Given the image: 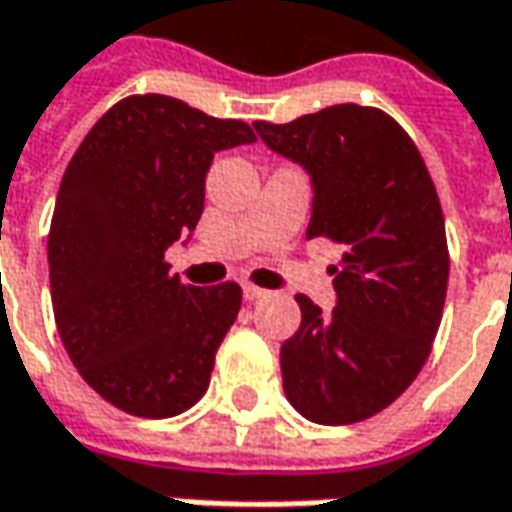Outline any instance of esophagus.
Here are the masks:
<instances>
[{"label": "esophagus", "instance_id": "esophagus-1", "mask_svg": "<svg viewBox=\"0 0 512 512\" xmlns=\"http://www.w3.org/2000/svg\"><path fill=\"white\" fill-rule=\"evenodd\" d=\"M242 290H245V301H259V298L267 296V290H264V287H256V284H250V281L242 284Z\"/></svg>", "mask_w": 512, "mask_h": 512}]
</instances>
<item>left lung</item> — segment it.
Instances as JSON below:
<instances>
[{"instance_id":"1","label":"left lung","mask_w":512,"mask_h":512,"mask_svg":"<svg viewBox=\"0 0 512 512\" xmlns=\"http://www.w3.org/2000/svg\"><path fill=\"white\" fill-rule=\"evenodd\" d=\"M253 126L312 174L307 239L344 245L332 267L338 307L296 296L301 327L281 344L284 394L312 423L369 420L414 383L440 329L451 256L434 180L406 129L377 106Z\"/></svg>"}]
</instances>
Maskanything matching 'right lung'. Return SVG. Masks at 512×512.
Listing matches in <instances>:
<instances>
[{
	"mask_svg": "<svg viewBox=\"0 0 512 512\" xmlns=\"http://www.w3.org/2000/svg\"><path fill=\"white\" fill-rule=\"evenodd\" d=\"M256 135L180 98L129 95L81 140L47 236L50 296L78 375L126 414L166 420L200 400L242 287H191L166 248L197 228L214 152Z\"/></svg>",
	"mask_w": 512,
	"mask_h": 512,
	"instance_id": "obj_1",
	"label": "right lung"
}]
</instances>
